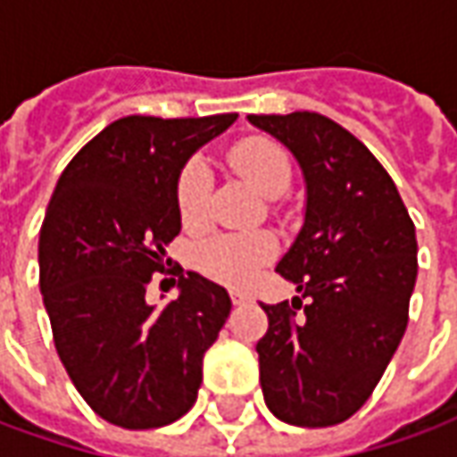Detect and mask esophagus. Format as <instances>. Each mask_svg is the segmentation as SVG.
Here are the masks:
<instances>
[{
    "instance_id": "obj_1",
    "label": "esophagus",
    "mask_w": 457,
    "mask_h": 457,
    "mask_svg": "<svg viewBox=\"0 0 457 457\" xmlns=\"http://www.w3.org/2000/svg\"><path fill=\"white\" fill-rule=\"evenodd\" d=\"M229 296H232V304H247L252 299V296L247 295V292H242V289H232Z\"/></svg>"
}]
</instances>
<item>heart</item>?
<instances>
[{
  "label": "heart",
  "mask_w": 457,
  "mask_h": 457,
  "mask_svg": "<svg viewBox=\"0 0 457 457\" xmlns=\"http://www.w3.org/2000/svg\"><path fill=\"white\" fill-rule=\"evenodd\" d=\"M229 162L245 175L262 195L279 197L292 183V158L277 140L250 136L229 148ZM210 170L200 158L185 162L175 185L178 212L187 228L205 222L210 207ZM277 254V242L270 232H220L197 247L200 270L218 282L242 287Z\"/></svg>",
  "instance_id": "1"
}]
</instances>
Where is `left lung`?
Instances as JSON below:
<instances>
[{
	"instance_id": "1",
	"label": "left lung",
	"mask_w": 457,
	"mask_h": 457,
	"mask_svg": "<svg viewBox=\"0 0 457 457\" xmlns=\"http://www.w3.org/2000/svg\"><path fill=\"white\" fill-rule=\"evenodd\" d=\"M250 123L295 153L306 180L304 228L277 272L307 304H262V394L284 423L327 428L369 401L403 339L416 228L384 165L337 120L295 111Z\"/></svg>"
}]
</instances>
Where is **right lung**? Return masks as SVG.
<instances>
[{
  "label": "right lung",
  "mask_w": 457,
  "mask_h": 457,
  "mask_svg": "<svg viewBox=\"0 0 457 457\" xmlns=\"http://www.w3.org/2000/svg\"><path fill=\"white\" fill-rule=\"evenodd\" d=\"M126 116L73 155L39 232V289L63 369L94 413L130 430L185 416L203 356L228 321L229 295L197 272L165 270L180 232L175 185L187 158L235 123ZM155 271L181 274V295L145 302Z\"/></svg>",
  "instance_id": "1"
}]
</instances>
